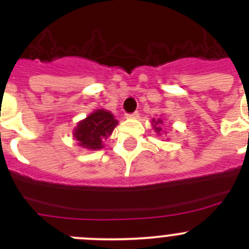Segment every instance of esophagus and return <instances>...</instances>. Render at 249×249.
<instances>
[{"instance_id":"esophagus-1","label":"esophagus","mask_w":249,"mask_h":249,"mask_svg":"<svg viewBox=\"0 0 249 249\" xmlns=\"http://www.w3.org/2000/svg\"><path fill=\"white\" fill-rule=\"evenodd\" d=\"M126 117L127 118H138V117H140V113H138L137 111L133 112V113H127Z\"/></svg>"}]
</instances>
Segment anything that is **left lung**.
I'll list each match as a JSON object with an SVG mask.
<instances>
[{"mask_svg": "<svg viewBox=\"0 0 249 249\" xmlns=\"http://www.w3.org/2000/svg\"><path fill=\"white\" fill-rule=\"evenodd\" d=\"M162 126H163V120H160V118H157V120H152V127L157 132L158 135L162 133ZM164 132V131H163Z\"/></svg>", "mask_w": 249, "mask_h": 249, "instance_id": "8db88e82", "label": "left lung"}]
</instances>
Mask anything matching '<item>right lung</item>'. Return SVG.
<instances>
[{"label":"right lung","mask_w":249,"mask_h":249,"mask_svg":"<svg viewBox=\"0 0 249 249\" xmlns=\"http://www.w3.org/2000/svg\"><path fill=\"white\" fill-rule=\"evenodd\" d=\"M118 121L113 114L106 109H97L78 122L73 136L81 147L96 151L103 147V140L112 135Z\"/></svg>","instance_id":"obj_1"}]
</instances>
